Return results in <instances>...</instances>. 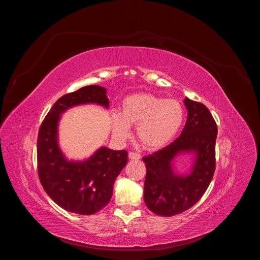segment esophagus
Instances as JSON below:
<instances>
[{
    "instance_id": "1",
    "label": "esophagus",
    "mask_w": 260,
    "mask_h": 260,
    "mask_svg": "<svg viewBox=\"0 0 260 260\" xmlns=\"http://www.w3.org/2000/svg\"><path fill=\"white\" fill-rule=\"evenodd\" d=\"M128 157H129V159H134V160H138V159H140V154H138V153H136V152H133V151H131L129 153H128Z\"/></svg>"
}]
</instances>
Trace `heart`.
I'll return each mask as SVG.
<instances>
[{"label":"heart","instance_id":"b5f03b06","mask_svg":"<svg viewBox=\"0 0 260 260\" xmlns=\"http://www.w3.org/2000/svg\"><path fill=\"white\" fill-rule=\"evenodd\" d=\"M183 118L180 102L150 93H135L122 101L119 114H113L111 122L113 134L119 140L126 139L129 126L136 125V136L142 146L155 150L177 135Z\"/></svg>","mask_w":260,"mask_h":260}]
</instances>
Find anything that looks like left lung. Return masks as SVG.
I'll list each match as a JSON object with an SVG mask.
<instances>
[{
    "label": "left lung",
    "mask_w": 260,
    "mask_h": 260,
    "mask_svg": "<svg viewBox=\"0 0 260 260\" xmlns=\"http://www.w3.org/2000/svg\"><path fill=\"white\" fill-rule=\"evenodd\" d=\"M188 114L185 126L174 142L143 157L147 174L144 201L151 212L171 217L190 209L206 192L212 181L216 159L217 124L209 109L202 103L185 98ZM181 153H191L194 166L188 175H178L172 160Z\"/></svg>",
    "instance_id": "1"
}]
</instances>
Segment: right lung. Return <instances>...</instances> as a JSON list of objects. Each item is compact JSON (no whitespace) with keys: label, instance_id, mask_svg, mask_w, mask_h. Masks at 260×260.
I'll list each match as a JSON object with an SVG mask.
<instances>
[{"label":"right lung","instance_id":"obj_1","mask_svg":"<svg viewBox=\"0 0 260 260\" xmlns=\"http://www.w3.org/2000/svg\"><path fill=\"white\" fill-rule=\"evenodd\" d=\"M106 89L84 86L59 98L43 120L37 140V161L42 186L50 199L66 211L92 215L108 205L113 184L127 164L125 150L101 147L88 159L68 160L57 142V125L61 113L82 104L109 107Z\"/></svg>","mask_w":260,"mask_h":260}]
</instances>
